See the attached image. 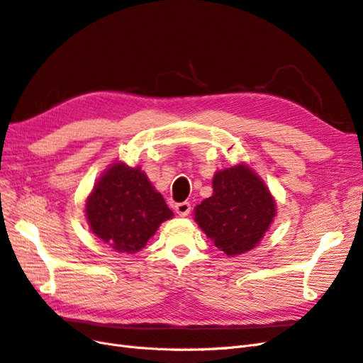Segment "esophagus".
Returning a JSON list of instances; mask_svg holds the SVG:
<instances>
[{"mask_svg": "<svg viewBox=\"0 0 363 363\" xmlns=\"http://www.w3.org/2000/svg\"><path fill=\"white\" fill-rule=\"evenodd\" d=\"M175 212H177L180 216H188L191 212V203L183 201V203L175 204Z\"/></svg>", "mask_w": 363, "mask_h": 363, "instance_id": "34e87169", "label": "esophagus"}]
</instances>
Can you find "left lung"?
<instances>
[{
  "label": "left lung",
  "mask_w": 363,
  "mask_h": 363,
  "mask_svg": "<svg viewBox=\"0 0 363 363\" xmlns=\"http://www.w3.org/2000/svg\"><path fill=\"white\" fill-rule=\"evenodd\" d=\"M276 216L263 182L244 164L218 171L213 195L195 207V221L228 256L255 248Z\"/></svg>",
  "instance_id": "left-lung-1"
}]
</instances>
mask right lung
Returning <instances> with one entry per match:
<instances>
[{
  "mask_svg": "<svg viewBox=\"0 0 363 363\" xmlns=\"http://www.w3.org/2000/svg\"><path fill=\"white\" fill-rule=\"evenodd\" d=\"M172 215L140 168H128L124 163H116L103 174L86 203L92 232L119 252L144 248Z\"/></svg>",
  "mask_w": 363,
  "mask_h": 363,
  "instance_id": "1",
  "label": "right lung"
}]
</instances>
